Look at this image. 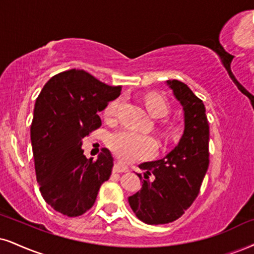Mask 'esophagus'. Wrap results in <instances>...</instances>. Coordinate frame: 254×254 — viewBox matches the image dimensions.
I'll return each instance as SVG.
<instances>
[{
    "instance_id": "1",
    "label": "esophagus",
    "mask_w": 254,
    "mask_h": 254,
    "mask_svg": "<svg viewBox=\"0 0 254 254\" xmlns=\"http://www.w3.org/2000/svg\"><path fill=\"white\" fill-rule=\"evenodd\" d=\"M113 171H114L115 173H122V172H127L128 171V166L125 165L124 162H121L120 160H117V161H115V165H114V168H113Z\"/></svg>"
}]
</instances>
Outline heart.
Returning <instances> with one entry per match:
<instances>
[{
  "label": "heart",
  "mask_w": 254,
  "mask_h": 254,
  "mask_svg": "<svg viewBox=\"0 0 254 254\" xmlns=\"http://www.w3.org/2000/svg\"><path fill=\"white\" fill-rule=\"evenodd\" d=\"M121 99H115L105 108V118L112 120L117 115ZM146 108L155 119H162L170 113V106L164 98L156 94L147 95L145 99ZM107 145L115 154L127 161L142 160L152 156L158 149V142L148 134L137 132L130 128H122L111 133L107 137Z\"/></svg>",
  "instance_id": "b5f03b06"
}]
</instances>
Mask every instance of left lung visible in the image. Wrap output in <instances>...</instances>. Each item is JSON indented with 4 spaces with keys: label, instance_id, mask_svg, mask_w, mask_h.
<instances>
[{
    "label": "left lung",
    "instance_id": "1",
    "mask_svg": "<svg viewBox=\"0 0 254 254\" xmlns=\"http://www.w3.org/2000/svg\"><path fill=\"white\" fill-rule=\"evenodd\" d=\"M184 111V133L178 145L160 160L143 162L141 190L128 196L137 219L148 225L168 224L185 213L198 196L209 164V127L203 102L187 84L167 80Z\"/></svg>",
    "mask_w": 254,
    "mask_h": 254
}]
</instances>
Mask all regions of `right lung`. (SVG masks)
<instances>
[{"label": "right lung", "instance_id": "right-lung-1", "mask_svg": "<svg viewBox=\"0 0 254 254\" xmlns=\"http://www.w3.org/2000/svg\"><path fill=\"white\" fill-rule=\"evenodd\" d=\"M120 94V86L70 69L54 75L37 96L30 127L36 179L45 201L64 215L86 213L111 177V152L87 159L82 139L101 126L98 113Z\"/></svg>", "mask_w": 254, "mask_h": 254}]
</instances>
